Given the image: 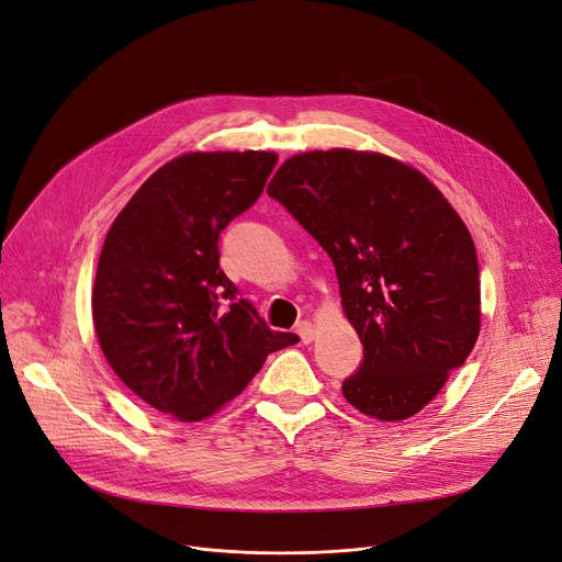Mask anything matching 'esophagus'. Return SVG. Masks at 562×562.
<instances>
[{"label": "esophagus", "instance_id": "1", "mask_svg": "<svg viewBox=\"0 0 562 562\" xmlns=\"http://www.w3.org/2000/svg\"><path fill=\"white\" fill-rule=\"evenodd\" d=\"M296 333L301 335V339H303V344H312L314 339H316V328L312 326L310 321H301L299 326H296Z\"/></svg>", "mask_w": 562, "mask_h": 562}]
</instances>
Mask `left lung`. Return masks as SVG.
Segmentation results:
<instances>
[{
    "label": "left lung",
    "mask_w": 562,
    "mask_h": 562,
    "mask_svg": "<svg viewBox=\"0 0 562 562\" xmlns=\"http://www.w3.org/2000/svg\"><path fill=\"white\" fill-rule=\"evenodd\" d=\"M335 263L364 360L346 401L380 422L424 409L481 333L474 239L424 172L371 150L289 157L266 189Z\"/></svg>",
    "instance_id": "left-lung-1"
}]
</instances>
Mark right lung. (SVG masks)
Here are the masks:
<instances>
[{
	"instance_id": "add662e5",
	"label": "right lung",
	"mask_w": 562,
	"mask_h": 562,
	"mask_svg": "<svg viewBox=\"0 0 562 562\" xmlns=\"http://www.w3.org/2000/svg\"><path fill=\"white\" fill-rule=\"evenodd\" d=\"M276 153H187L155 170L106 232L93 326L106 362L147 405L202 422L299 335L266 326L218 266V236L255 204Z\"/></svg>"
}]
</instances>
